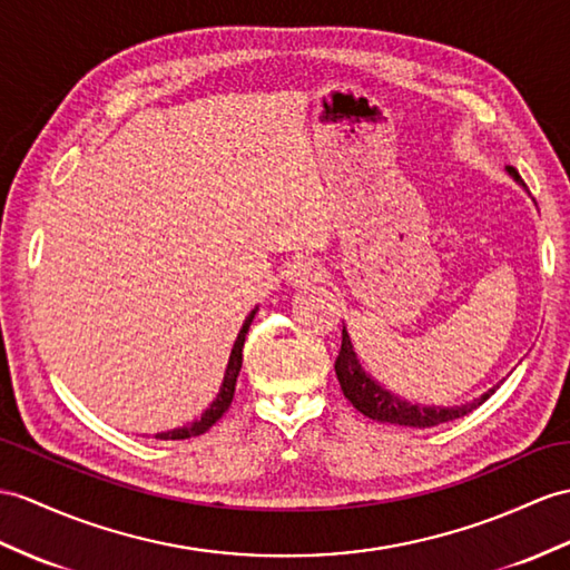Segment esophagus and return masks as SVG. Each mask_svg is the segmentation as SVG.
I'll return each instance as SVG.
<instances>
[{"instance_id":"1","label":"esophagus","mask_w":570,"mask_h":570,"mask_svg":"<svg viewBox=\"0 0 570 570\" xmlns=\"http://www.w3.org/2000/svg\"><path fill=\"white\" fill-rule=\"evenodd\" d=\"M287 283L295 285V287H307V285H314L324 277V266L318 263L316 258H309V256H299L295 258L293 263H289L287 268Z\"/></svg>"}]
</instances>
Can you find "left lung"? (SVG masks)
<instances>
[{
    "mask_svg": "<svg viewBox=\"0 0 570 570\" xmlns=\"http://www.w3.org/2000/svg\"><path fill=\"white\" fill-rule=\"evenodd\" d=\"M508 176L515 180L520 188L527 190L524 180L520 178L518 169L512 166H505ZM530 193V190H527ZM336 377L341 382L343 396L351 401V404L367 415L372 421L380 423H392V425H404V428H433L440 423H448L454 419H462V415L471 413L476 406H481L485 399H489L495 390H489L485 394H481L474 401H466V404L460 406H425V404H413V401L396 396L394 392L386 390L384 384H380L372 374L365 370L363 360H360L355 345L351 341L348 328L343 326V341H341V353L336 357Z\"/></svg>",
    "mask_w": 570,
    "mask_h": 570,
    "instance_id": "obj_1",
    "label": "left lung"
}]
</instances>
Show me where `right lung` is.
<instances>
[{
  "instance_id": "right-lung-1",
  "label": "right lung",
  "mask_w": 570,
  "mask_h": 570,
  "mask_svg": "<svg viewBox=\"0 0 570 570\" xmlns=\"http://www.w3.org/2000/svg\"><path fill=\"white\" fill-rule=\"evenodd\" d=\"M258 307L252 309V314H248L244 318V324L237 333V341H234L232 345V353H229V360H227V367H225V377H222V384H219V392L217 396L213 399V404L207 406L200 419H196L188 425H180V428H174V430H166V433H157L155 438L159 440H186V438H196V435H203L205 430H210L222 415H225V411L229 409L232 399H234V386H237V377H239V370H242V351H244V341H246V333H248V326H252L254 316H256Z\"/></svg>"
}]
</instances>
